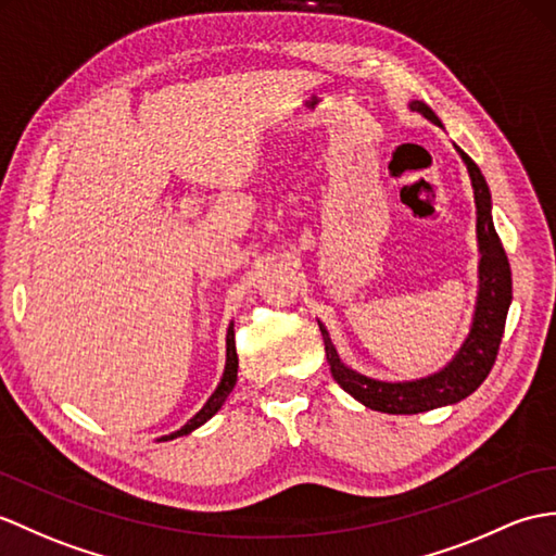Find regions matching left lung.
I'll return each instance as SVG.
<instances>
[{"mask_svg":"<svg viewBox=\"0 0 556 556\" xmlns=\"http://www.w3.org/2000/svg\"><path fill=\"white\" fill-rule=\"evenodd\" d=\"M409 109L421 113L424 118H429L431 123L441 125L438 115L426 106L424 101H412ZM457 151L464 163H467L471 175L476 215H479L476 227H479L481 247L479 305H476V317L469 339L462 345L457 357L443 371L417 381L386 383L377 379H367L363 374L348 369L341 363L337 348L331 345L327 329L319 325L333 381L369 409L386 412V415H417V412H426L433 407L455 405L459 400L471 395L485 381L490 369H493L502 343V333H505L507 309L511 303V267L495 231L493 217H490V191L485 185V177L467 153L459 147Z\"/></svg>","mask_w":556,"mask_h":556,"instance_id":"obj_1","label":"left lung"}]
</instances>
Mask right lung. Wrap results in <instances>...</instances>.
<instances>
[{
    "label": "right lung",
    "mask_w": 556,
    "mask_h": 556,
    "mask_svg": "<svg viewBox=\"0 0 556 556\" xmlns=\"http://www.w3.org/2000/svg\"><path fill=\"white\" fill-rule=\"evenodd\" d=\"M237 369H239V357H237V345H235V327L227 329V365H225V374H223V381H219V386L215 389V393L211 395L208 403L203 405V409L199 412L197 417H193L187 426H182V429L161 438V441H167V438H177V435H185V433H191L193 429H199L201 424L208 421L215 412L223 407V403L227 400V395L231 393V389H235L237 383Z\"/></svg>",
    "instance_id": "add662e5"
}]
</instances>
